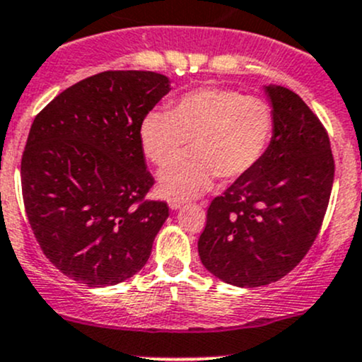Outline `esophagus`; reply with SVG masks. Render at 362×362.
<instances>
[{"instance_id":"1","label":"esophagus","mask_w":362,"mask_h":362,"mask_svg":"<svg viewBox=\"0 0 362 362\" xmlns=\"http://www.w3.org/2000/svg\"><path fill=\"white\" fill-rule=\"evenodd\" d=\"M185 204V201L184 199H178V197H172V199H168V206H170V209H178V208H182V206Z\"/></svg>"}]
</instances>
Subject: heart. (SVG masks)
<instances>
[{
	"instance_id": "1",
	"label": "heart",
	"mask_w": 362,
	"mask_h": 362,
	"mask_svg": "<svg viewBox=\"0 0 362 362\" xmlns=\"http://www.w3.org/2000/svg\"><path fill=\"white\" fill-rule=\"evenodd\" d=\"M275 110L263 98L228 87H201L184 94L172 111L153 110L141 123V144L154 165L163 166L191 139L193 153L160 173L168 196H197L214 177L237 180L251 173L273 144Z\"/></svg>"
}]
</instances>
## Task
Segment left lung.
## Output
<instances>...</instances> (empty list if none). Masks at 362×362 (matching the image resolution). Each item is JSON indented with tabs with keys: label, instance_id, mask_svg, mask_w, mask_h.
Listing matches in <instances>:
<instances>
[{
	"label": "left lung",
	"instance_id": "obj_1",
	"mask_svg": "<svg viewBox=\"0 0 362 362\" xmlns=\"http://www.w3.org/2000/svg\"><path fill=\"white\" fill-rule=\"evenodd\" d=\"M276 117L264 160L208 208L197 249L209 273L237 287H261L291 273L320 233L332 194L329 139L309 106L266 86Z\"/></svg>",
	"mask_w": 362,
	"mask_h": 362
}]
</instances>
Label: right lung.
<instances>
[{
    "label": "right lung",
    "instance_id": "obj_1",
    "mask_svg": "<svg viewBox=\"0 0 362 362\" xmlns=\"http://www.w3.org/2000/svg\"><path fill=\"white\" fill-rule=\"evenodd\" d=\"M168 90L156 71H101L34 118L20 166L23 206L39 247L75 281L117 285L148 263L168 204L144 199L154 178L141 123Z\"/></svg>",
    "mask_w": 362,
    "mask_h": 362
}]
</instances>
